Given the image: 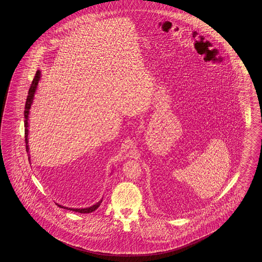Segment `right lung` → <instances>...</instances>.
Listing matches in <instances>:
<instances>
[{
	"label": "right lung",
	"instance_id": "right-lung-1",
	"mask_svg": "<svg viewBox=\"0 0 262 262\" xmlns=\"http://www.w3.org/2000/svg\"><path fill=\"white\" fill-rule=\"evenodd\" d=\"M40 77H41V72H40L39 70H37L36 73H35V76H34L33 81H32V84H31V87H30V89H29L27 100H26V103H25V111H24V127H25V129H24V131H25V143H26V150H27V152L29 151V113H30V108H31V106H32V104H33L34 94H35L36 89H37V85H38V82H39ZM102 200H103V199H102ZM102 200L98 201V202H97L96 204H95V205H93L92 207H88V208H84V209L68 208V207H64L61 206V205H59V204H57V203H56V204H57L58 206L60 207V208H62V209H67V210H70V211H73V212H80V213H89V212H94V211H95V210H96L98 207L100 206Z\"/></svg>",
	"mask_w": 262,
	"mask_h": 262
}]
</instances>
